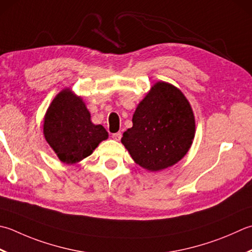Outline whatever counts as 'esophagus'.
Returning a JSON list of instances; mask_svg holds the SVG:
<instances>
[{
	"instance_id": "1",
	"label": "esophagus",
	"mask_w": 252,
	"mask_h": 252,
	"mask_svg": "<svg viewBox=\"0 0 252 252\" xmlns=\"http://www.w3.org/2000/svg\"><path fill=\"white\" fill-rule=\"evenodd\" d=\"M121 137H122V134H121L120 132L113 133V134H112V139H113V140H116V141H120V140H121Z\"/></svg>"
}]
</instances>
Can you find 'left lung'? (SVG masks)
Masks as SVG:
<instances>
[{
    "instance_id": "left-lung-1",
    "label": "left lung",
    "mask_w": 252,
    "mask_h": 252,
    "mask_svg": "<svg viewBox=\"0 0 252 252\" xmlns=\"http://www.w3.org/2000/svg\"><path fill=\"white\" fill-rule=\"evenodd\" d=\"M121 143L142 168L159 171L184 158L195 134V118L179 88L156 82L140 101Z\"/></svg>"
}]
</instances>
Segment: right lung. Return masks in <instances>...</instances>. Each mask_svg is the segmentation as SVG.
<instances>
[{"label": "right lung", "instance_id": "1", "mask_svg": "<svg viewBox=\"0 0 252 252\" xmlns=\"http://www.w3.org/2000/svg\"><path fill=\"white\" fill-rule=\"evenodd\" d=\"M43 135L64 164L80 162L108 139L101 125H94L81 96L64 88L53 98L43 118Z\"/></svg>", "mask_w": 252, "mask_h": 252}]
</instances>
